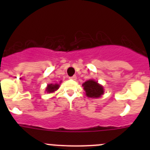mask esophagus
Instances as JSON below:
<instances>
[{
  "mask_svg": "<svg viewBox=\"0 0 150 150\" xmlns=\"http://www.w3.org/2000/svg\"><path fill=\"white\" fill-rule=\"evenodd\" d=\"M70 79H73V80H76V76H75V75H74V76H71V77H70Z\"/></svg>",
  "mask_w": 150,
  "mask_h": 150,
  "instance_id": "1",
  "label": "esophagus"
}]
</instances>
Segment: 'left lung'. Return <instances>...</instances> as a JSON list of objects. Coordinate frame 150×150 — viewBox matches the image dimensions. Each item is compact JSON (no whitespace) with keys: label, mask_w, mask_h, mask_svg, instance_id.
<instances>
[{"label":"left lung","mask_w":150,"mask_h":150,"mask_svg":"<svg viewBox=\"0 0 150 150\" xmlns=\"http://www.w3.org/2000/svg\"><path fill=\"white\" fill-rule=\"evenodd\" d=\"M83 86L86 91V95L88 98H98L104 95V87L93 79H88L83 84Z\"/></svg>","instance_id":"1"}]
</instances>
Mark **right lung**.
<instances>
[{
	"mask_svg": "<svg viewBox=\"0 0 150 150\" xmlns=\"http://www.w3.org/2000/svg\"><path fill=\"white\" fill-rule=\"evenodd\" d=\"M59 85L57 84V83H55V84H49L48 86H47V87H46V91H47V92H49V93H52V92H54L55 91H56L57 89H59Z\"/></svg>",
	"mask_w": 150,
	"mask_h": 150,
	"instance_id": "add662e5",
	"label": "right lung"
}]
</instances>
